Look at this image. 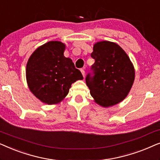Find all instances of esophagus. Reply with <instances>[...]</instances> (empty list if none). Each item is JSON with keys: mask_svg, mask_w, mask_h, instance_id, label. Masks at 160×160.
<instances>
[{"mask_svg": "<svg viewBox=\"0 0 160 160\" xmlns=\"http://www.w3.org/2000/svg\"><path fill=\"white\" fill-rule=\"evenodd\" d=\"M81 72H82V75H83V76H85V71H84V69H81Z\"/></svg>", "mask_w": 160, "mask_h": 160, "instance_id": "34e87169", "label": "esophagus"}]
</instances>
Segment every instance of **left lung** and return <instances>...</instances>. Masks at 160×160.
Returning a JSON list of instances; mask_svg holds the SVG:
<instances>
[{"mask_svg": "<svg viewBox=\"0 0 160 160\" xmlns=\"http://www.w3.org/2000/svg\"><path fill=\"white\" fill-rule=\"evenodd\" d=\"M91 57L95 62L86 84L92 97L102 107L118 104L128 96L135 80L130 58L119 45L108 41L95 43Z\"/></svg>", "mask_w": 160, "mask_h": 160, "instance_id": "1", "label": "left lung"}]
</instances>
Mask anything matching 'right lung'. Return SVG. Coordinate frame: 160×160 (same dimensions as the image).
Instances as JSON below:
<instances>
[{
  "label": "right lung",
  "instance_id": "add662e5",
  "mask_svg": "<svg viewBox=\"0 0 160 160\" xmlns=\"http://www.w3.org/2000/svg\"><path fill=\"white\" fill-rule=\"evenodd\" d=\"M65 49L60 41H49L37 48L28 61V87L43 103H59L68 94L71 84L83 79L71 59L64 56Z\"/></svg>",
  "mask_w": 160,
  "mask_h": 160
}]
</instances>
